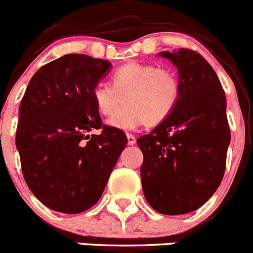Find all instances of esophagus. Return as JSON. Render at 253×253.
<instances>
[{
	"label": "esophagus",
	"mask_w": 253,
	"mask_h": 253,
	"mask_svg": "<svg viewBox=\"0 0 253 253\" xmlns=\"http://www.w3.org/2000/svg\"><path fill=\"white\" fill-rule=\"evenodd\" d=\"M126 139H127V145H134L135 142H136V139H135L134 135L131 134H127Z\"/></svg>",
	"instance_id": "esophagus-1"
}]
</instances>
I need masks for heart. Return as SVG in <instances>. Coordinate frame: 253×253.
<instances>
[{"instance_id": "heart-1", "label": "heart", "mask_w": 253, "mask_h": 253, "mask_svg": "<svg viewBox=\"0 0 253 253\" xmlns=\"http://www.w3.org/2000/svg\"><path fill=\"white\" fill-rule=\"evenodd\" d=\"M111 87L97 84L92 102L102 116H111L122 98V106L108 126L119 130H134L147 124L159 126L176 109L182 94L178 75L151 62L131 61L122 65L109 77Z\"/></svg>"}]
</instances>
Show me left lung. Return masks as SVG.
Returning <instances> with one entry per match:
<instances>
[{
	"label": "left lung",
	"mask_w": 253,
	"mask_h": 253,
	"mask_svg": "<svg viewBox=\"0 0 253 253\" xmlns=\"http://www.w3.org/2000/svg\"><path fill=\"white\" fill-rule=\"evenodd\" d=\"M178 69L182 94L165 123L137 139L147 203L166 215L203 206L222 181L230 144L226 97L209 62L194 50L161 52Z\"/></svg>",
	"instance_id": "obj_1"
}]
</instances>
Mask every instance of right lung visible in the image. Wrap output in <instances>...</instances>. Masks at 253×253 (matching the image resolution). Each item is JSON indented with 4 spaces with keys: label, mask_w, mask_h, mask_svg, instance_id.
<instances>
[{
    "label": "right lung",
    "mask_w": 253,
    "mask_h": 253,
    "mask_svg": "<svg viewBox=\"0 0 253 253\" xmlns=\"http://www.w3.org/2000/svg\"><path fill=\"white\" fill-rule=\"evenodd\" d=\"M109 67L106 60L64 55L34 74L22 98L16 145L24 181L55 211L93 207L126 146L124 132L102 124L92 102ZM94 128L101 134L88 135Z\"/></svg>",
    "instance_id": "right-lung-1"
}]
</instances>
